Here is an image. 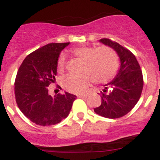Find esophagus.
<instances>
[{
  "mask_svg": "<svg viewBox=\"0 0 160 160\" xmlns=\"http://www.w3.org/2000/svg\"><path fill=\"white\" fill-rule=\"evenodd\" d=\"M77 97H80V98H82V97H87V94H80V95H78Z\"/></svg>",
  "mask_w": 160,
  "mask_h": 160,
  "instance_id": "esophagus-1",
  "label": "esophagus"
}]
</instances>
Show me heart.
Segmentation results:
<instances>
[{"mask_svg": "<svg viewBox=\"0 0 160 160\" xmlns=\"http://www.w3.org/2000/svg\"><path fill=\"white\" fill-rule=\"evenodd\" d=\"M72 54L84 60L80 76L68 75L62 80L63 87L72 93L84 92L91 82L96 84H105L116 76L119 68L118 55L110 47H79L72 50ZM66 59L61 54L57 60V68L60 72L65 68Z\"/></svg>", "mask_w": 160, "mask_h": 160, "instance_id": "heart-1", "label": "heart"}]
</instances>
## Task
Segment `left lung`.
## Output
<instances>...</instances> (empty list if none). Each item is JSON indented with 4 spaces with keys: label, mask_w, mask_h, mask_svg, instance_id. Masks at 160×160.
Segmentation results:
<instances>
[{
    "label": "left lung",
    "mask_w": 160,
    "mask_h": 160,
    "mask_svg": "<svg viewBox=\"0 0 160 160\" xmlns=\"http://www.w3.org/2000/svg\"><path fill=\"white\" fill-rule=\"evenodd\" d=\"M101 42L112 47L120 58L121 66L112 82L101 92V104L95 113L107 118L125 116L137 104L143 88V77L139 63L131 51L109 38Z\"/></svg>",
    "instance_id": "1"
}]
</instances>
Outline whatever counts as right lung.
<instances>
[{"label": "right lung", "mask_w": 160, "mask_h": 160, "mask_svg": "<svg viewBox=\"0 0 160 160\" xmlns=\"http://www.w3.org/2000/svg\"><path fill=\"white\" fill-rule=\"evenodd\" d=\"M69 42L49 43L25 58L17 73L14 93L17 105L32 122L55 125L68 116L76 96L65 92L51 97L48 86L57 74V60Z\"/></svg>", "instance_id": "right-lung-1"}]
</instances>
